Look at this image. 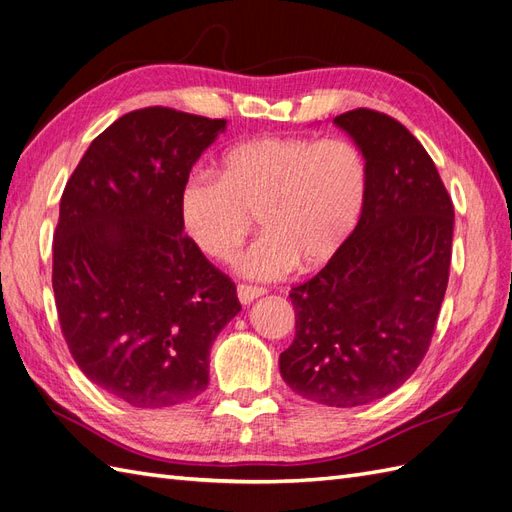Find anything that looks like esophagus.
Returning a JSON list of instances; mask_svg holds the SVG:
<instances>
[{"mask_svg":"<svg viewBox=\"0 0 512 512\" xmlns=\"http://www.w3.org/2000/svg\"><path fill=\"white\" fill-rule=\"evenodd\" d=\"M264 294H266V290H264V287H259V285H246V283L238 285V298H240L242 305H251L255 298L264 296Z\"/></svg>","mask_w":512,"mask_h":512,"instance_id":"obj_1","label":"esophagus"}]
</instances>
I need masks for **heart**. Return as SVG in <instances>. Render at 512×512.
Masks as SVG:
<instances>
[{"instance_id":"b5f03b06","label":"heart","mask_w":512,"mask_h":512,"mask_svg":"<svg viewBox=\"0 0 512 512\" xmlns=\"http://www.w3.org/2000/svg\"><path fill=\"white\" fill-rule=\"evenodd\" d=\"M368 162L346 138L272 136L235 144L220 173L196 168L179 192L183 229L201 251L229 259L253 225L261 235L233 259L244 277L274 281L333 259L357 229Z\"/></svg>"}]
</instances>
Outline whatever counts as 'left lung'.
Here are the masks:
<instances>
[{
	"mask_svg": "<svg viewBox=\"0 0 512 512\" xmlns=\"http://www.w3.org/2000/svg\"><path fill=\"white\" fill-rule=\"evenodd\" d=\"M368 162L357 229L316 277L292 287L296 337L283 381L326 406L396 391L428 352L450 277L454 205L419 140L391 116H335Z\"/></svg>",
	"mask_w": 512,
	"mask_h": 512,
	"instance_id": "1",
	"label": "left lung"
}]
</instances>
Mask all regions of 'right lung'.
Here are the masks:
<instances>
[{"instance_id":"1","label":"right lung","mask_w":512,"mask_h":512,"mask_svg":"<svg viewBox=\"0 0 512 512\" xmlns=\"http://www.w3.org/2000/svg\"><path fill=\"white\" fill-rule=\"evenodd\" d=\"M227 127L144 108L90 142L60 199L56 309L75 363L138 409L207 389L209 348L238 316L235 283L183 233L179 192Z\"/></svg>"}]
</instances>
